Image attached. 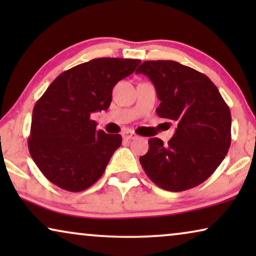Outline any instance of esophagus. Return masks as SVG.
<instances>
[{"label": "esophagus", "instance_id": "obj_1", "mask_svg": "<svg viewBox=\"0 0 256 256\" xmlns=\"http://www.w3.org/2000/svg\"><path fill=\"white\" fill-rule=\"evenodd\" d=\"M122 138H124V140H134L138 138V135L135 134V132H129V130H126L122 132Z\"/></svg>", "mask_w": 256, "mask_h": 256}]
</instances>
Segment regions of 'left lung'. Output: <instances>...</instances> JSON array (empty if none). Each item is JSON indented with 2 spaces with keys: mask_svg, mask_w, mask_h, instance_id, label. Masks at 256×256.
<instances>
[{
  "mask_svg": "<svg viewBox=\"0 0 256 256\" xmlns=\"http://www.w3.org/2000/svg\"><path fill=\"white\" fill-rule=\"evenodd\" d=\"M136 74L149 76L160 104V118L177 122L172 138L149 140L140 157L146 176L166 191L180 192L205 182L230 146V110L208 76L174 60H148Z\"/></svg>",
  "mask_w": 256,
  "mask_h": 256,
  "instance_id": "obj_1",
  "label": "left lung"
}]
</instances>
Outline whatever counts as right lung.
<instances>
[{
  "instance_id": "add662e5",
  "label": "right lung",
  "mask_w": 256,
  "mask_h": 256,
  "mask_svg": "<svg viewBox=\"0 0 256 256\" xmlns=\"http://www.w3.org/2000/svg\"><path fill=\"white\" fill-rule=\"evenodd\" d=\"M140 62V59H92L60 73L37 101L28 146L51 183L80 192L102 176L122 138L96 130L90 114L108 110L113 87Z\"/></svg>"
}]
</instances>
